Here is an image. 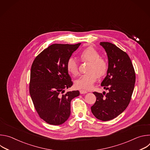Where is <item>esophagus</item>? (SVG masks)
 Returning <instances> with one entry per match:
<instances>
[{"label":"esophagus","instance_id":"1","mask_svg":"<svg viewBox=\"0 0 150 150\" xmlns=\"http://www.w3.org/2000/svg\"><path fill=\"white\" fill-rule=\"evenodd\" d=\"M79 92H80V93L81 94H86V93H87V91H85V90H79Z\"/></svg>","mask_w":150,"mask_h":150}]
</instances>
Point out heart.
Returning <instances> with one entry per match:
<instances>
[{"mask_svg":"<svg viewBox=\"0 0 150 150\" xmlns=\"http://www.w3.org/2000/svg\"><path fill=\"white\" fill-rule=\"evenodd\" d=\"M82 61L89 62L86 74L82 75L75 82L76 88L81 90L91 89L98 76H104L108 71V63L103 57H100V53L92 47H88L82 50L79 53ZM67 69L73 76L78 74V65L76 61L72 57L68 59L67 63Z\"/></svg>","mask_w":150,"mask_h":150,"instance_id":"1","label":"heart"}]
</instances>
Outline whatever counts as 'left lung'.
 Listing matches in <instances>:
<instances>
[{
  "label": "left lung",
  "mask_w": 150,
  "mask_h": 150,
  "mask_svg": "<svg viewBox=\"0 0 150 150\" xmlns=\"http://www.w3.org/2000/svg\"><path fill=\"white\" fill-rule=\"evenodd\" d=\"M108 57L107 75L101 83L109 93L94 92L96 101L91 109L94 116L102 121L116 117L127 107L135 83V72L129 56L115 45L100 42Z\"/></svg>",
  "instance_id": "obj_1"
}]
</instances>
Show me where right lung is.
I'll list each match as a JSON object with an SVG mask.
<instances>
[{
  "label": "right lung",
  "mask_w": 150,
  "mask_h": 150,
  "mask_svg": "<svg viewBox=\"0 0 150 150\" xmlns=\"http://www.w3.org/2000/svg\"><path fill=\"white\" fill-rule=\"evenodd\" d=\"M80 45H52L33 62L30 94L39 116L50 125L66 122L71 114V100L79 95L78 90L64 93L73 85L67 61Z\"/></svg>",
  "instance_id": "obj_1"
}]
</instances>
